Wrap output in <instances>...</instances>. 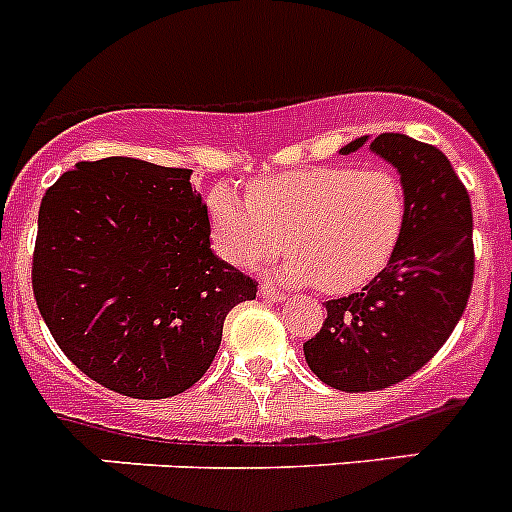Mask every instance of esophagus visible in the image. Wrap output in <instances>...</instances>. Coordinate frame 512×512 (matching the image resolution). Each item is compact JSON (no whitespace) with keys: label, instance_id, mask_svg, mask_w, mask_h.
<instances>
[{"label":"esophagus","instance_id":"1","mask_svg":"<svg viewBox=\"0 0 512 512\" xmlns=\"http://www.w3.org/2000/svg\"><path fill=\"white\" fill-rule=\"evenodd\" d=\"M259 295L264 297V300H269V302H282V300H284V295H282V292H277V289H274V287H269V284H261Z\"/></svg>","mask_w":512,"mask_h":512}]
</instances>
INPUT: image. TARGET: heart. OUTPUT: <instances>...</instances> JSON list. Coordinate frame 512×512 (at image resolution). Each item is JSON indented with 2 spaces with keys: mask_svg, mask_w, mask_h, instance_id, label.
I'll return each mask as SVG.
<instances>
[{
  "mask_svg": "<svg viewBox=\"0 0 512 512\" xmlns=\"http://www.w3.org/2000/svg\"><path fill=\"white\" fill-rule=\"evenodd\" d=\"M405 189L390 169L348 164L302 166L248 187L246 202L228 187L207 197L212 241L225 261L261 271L289 253V284L346 295L372 282L405 228Z\"/></svg>",
  "mask_w": 512,
  "mask_h": 512,
  "instance_id": "obj_1",
  "label": "heart"
}]
</instances>
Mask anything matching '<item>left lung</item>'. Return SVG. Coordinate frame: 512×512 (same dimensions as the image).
<instances>
[{
	"label": "left lung",
	"instance_id": "obj_1",
	"mask_svg": "<svg viewBox=\"0 0 512 512\" xmlns=\"http://www.w3.org/2000/svg\"><path fill=\"white\" fill-rule=\"evenodd\" d=\"M369 148L400 174L408 215L390 264L361 292L325 302L323 328L302 346L312 374L341 392L384 390L428 364L474 282L472 202L449 158L402 133L377 135Z\"/></svg>",
	"mask_w": 512,
	"mask_h": 512
}]
</instances>
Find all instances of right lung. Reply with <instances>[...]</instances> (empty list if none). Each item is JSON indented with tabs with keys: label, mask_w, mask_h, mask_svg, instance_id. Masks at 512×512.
I'll list each match as a JSON object with an SVG mask.
<instances>
[{
	"label": "right lung",
	"mask_w": 512,
	"mask_h": 512,
	"mask_svg": "<svg viewBox=\"0 0 512 512\" xmlns=\"http://www.w3.org/2000/svg\"><path fill=\"white\" fill-rule=\"evenodd\" d=\"M189 176L128 156L81 161L40 202V315L76 369L135 400L200 382L225 315L259 287L212 253Z\"/></svg>",
	"instance_id": "obj_1"
}]
</instances>
